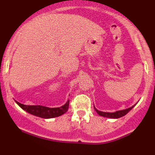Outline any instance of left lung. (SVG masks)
<instances>
[{"label": "left lung", "mask_w": 155, "mask_h": 155, "mask_svg": "<svg viewBox=\"0 0 155 155\" xmlns=\"http://www.w3.org/2000/svg\"><path fill=\"white\" fill-rule=\"evenodd\" d=\"M134 106H133L132 107L127 108V109H124V110H122V111H118L116 112H114V113H109V112H103V111H98L97 109H96L95 108L96 112L101 117H107V118H112V119H117V118H120V117H122L124 116L125 114H127L128 112L130 111L132 108L134 107Z\"/></svg>", "instance_id": "left-lung-1"}]
</instances>
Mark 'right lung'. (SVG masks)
Listing matches in <instances>:
<instances>
[{"label":"right lung","instance_id":"right-lung-1","mask_svg":"<svg viewBox=\"0 0 155 155\" xmlns=\"http://www.w3.org/2000/svg\"><path fill=\"white\" fill-rule=\"evenodd\" d=\"M22 109L34 116L41 117L44 119H49L59 117L68 111L69 106V100L64 106L59 108H48L42 106H27L16 101Z\"/></svg>","mask_w":155,"mask_h":155}]
</instances>
